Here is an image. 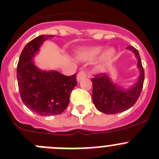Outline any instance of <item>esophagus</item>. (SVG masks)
Instances as JSON below:
<instances>
[{
    "mask_svg": "<svg viewBox=\"0 0 159 159\" xmlns=\"http://www.w3.org/2000/svg\"><path fill=\"white\" fill-rule=\"evenodd\" d=\"M87 75H88V73H87V71L82 70H81L80 72H78V75H77V79H78V81H80V80L82 79V78L87 77Z\"/></svg>",
    "mask_w": 159,
    "mask_h": 159,
    "instance_id": "1",
    "label": "esophagus"
}]
</instances>
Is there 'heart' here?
<instances>
[{"instance_id": "heart-1", "label": "heart", "mask_w": 159, "mask_h": 159, "mask_svg": "<svg viewBox=\"0 0 159 159\" xmlns=\"http://www.w3.org/2000/svg\"><path fill=\"white\" fill-rule=\"evenodd\" d=\"M103 47L101 46H96V47H91V48H88L86 49L82 50L80 52L79 56L81 59L84 60H91V59H95L96 56H98L103 51ZM114 54H115V51L112 48H109L107 50L103 55L101 59L102 63H105L111 60V58L113 57Z\"/></svg>"}]
</instances>
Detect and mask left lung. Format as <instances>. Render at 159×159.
I'll use <instances>...</instances> for the list:
<instances>
[{"instance_id": "left-lung-1", "label": "left lung", "mask_w": 159, "mask_h": 159, "mask_svg": "<svg viewBox=\"0 0 159 159\" xmlns=\"http://www.w3.org/2000/svg\"><path fill=\"white\" fill-rule=\"evenodd\" d=\"M127 48L134 52L138 59L137 66L140 70L139 80L133 88L127 91L118 88L106 73L96 74L92 78L93 101L97 110L103 113L115 115L126 111L136 103L140 96L144 81V70L138 50L133 46H129Z\"/></svg>"}]
</instances>
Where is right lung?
Masks as SVG:
<instances>
[{"label":"right lung","mask_w":159,"mask_h":159,"mask_svg":"<svg viewBox=\"0 0 159 159\" xmlns=\"http://www.w3.org/2000/svg\"><path fill=\"white\" fill-rule=\"evenodd\" d=\"M41 35L26 44L17 65V80L23 103L41 116L61 114L69 104L70 96L77 84V74L66 76L57 71L38 69L32 59L47 38Z\"/></svg>","instance_id":"right-lung-1"}]
</instances>
